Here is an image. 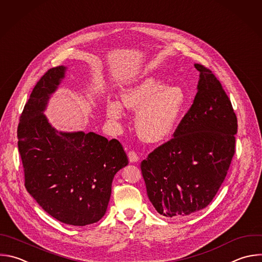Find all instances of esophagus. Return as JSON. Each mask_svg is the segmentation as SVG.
I'll return each mask as SVG.
<instances>
[{
  "label": "esophagus",
  "mask_w": 262,
  "mask_h": 262,
  "mask_svg": "<svg viewBox=\"0 0 262 262\" xmlns=\"http://www.w3.org/2000/svg\"><path fill=\"white\" fill-rule=\"evenodd\" d=\"M127 155H128V159H129L130 162H137V161H139V159H140L138 153H137L136 151H134V150L128 151Z\"/></svg>",
  "instance_id": "esophagus-1"
}]
</instances>
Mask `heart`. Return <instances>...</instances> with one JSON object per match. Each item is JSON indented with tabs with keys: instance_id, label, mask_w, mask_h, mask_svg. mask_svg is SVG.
I'll list each match as a JSON object with an SVG mask.
<instances>
[{
	"instance_id": "1",
	"label": "heart",
	"mask_w": 262,
	"mask_h": 262,
	"mask_svg": "<svg viewBox=\"0 0 262 262\" xmlns=\"http://www.w3.org/2000/svg\"><path fill=\"white\" fill-rule=\"evenodd\" d=\"M124 107L138 110L136 127L147 142L166 138L175 127L185 104V95L179 87H165L157 76H147L127 86L121 95ZM119 101H109L108 116L118 121L123 116Z\"/></svg>"
}]
</instances>
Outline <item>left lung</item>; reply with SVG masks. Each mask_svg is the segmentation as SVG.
<instances>
[{"label":"left lung","instance_id":"1","mask_svg":"<svg viewBox=\"0 0 262 262\" xmlns=\"http://www.w3.org/2000/svg\"><path fill=\"white\" fill-rule=\"evenodd\" d=\"M193 104L173 137L141 162L147 194L164 217H188L206 208L223 183L235 152L237 119L214 73L201 63Z\"/></svg>","mask_w":262,"mask_h":262}]
</instances>
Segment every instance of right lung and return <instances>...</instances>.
I'll return each mask as SVG.
<instances>
[{
  "instance_id": "right-lung-1",
  "label": "right lung",
  "mask_w": 262,
  "mask_h": 262,
  "mask_svg": "<svg viewBox=\"0 0 262 262\" xmlns=\"http://www.w3.org/2000/svg\"><path fill=\"white\" fill-rule=\"evenodd\" d=\"M64 71L51 68L36 83L20 115L17 144L28 192L56 220L84 226L105 215L113 178L128 159L116 139L50 125L43 111Z\"/></svg>"
}]
</instances>
